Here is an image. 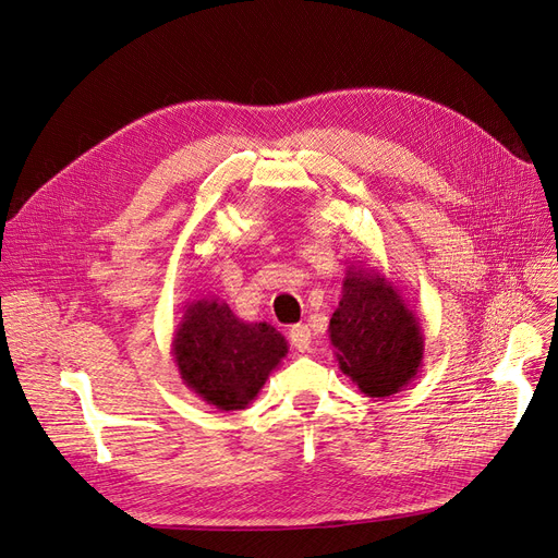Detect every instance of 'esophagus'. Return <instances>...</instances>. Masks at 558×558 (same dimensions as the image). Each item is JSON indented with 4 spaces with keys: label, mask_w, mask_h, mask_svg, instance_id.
<instances>
[{
    "label": "esophagus",
    "mask_w": 558,
    "mask_h": 558,
    "mask_svg": "<svg viewBox=\"0 0 558 558\" xmlns=\"http://www.w3.org/2000/svg\"><path fill=\"white\" fill-rule=\"evenodd\" d=\"M288 337H291V343L295 350L300 352L311 350V339L314 337H311V329L306 325H293L291 331H288Z\"/></svg>",
    "instance_id": "34e87169"
}]
</instances>
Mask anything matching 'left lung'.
I'll list each match as a JSON object with an SVG mask.
<instances>
[{
    "label": "left lung",
    "mask_w": 558,
    "mask_h": 558,
    "mask_svg": "<svg viewBox=\"0 0 558 558\" xmlns=\"http://www.w3.org/2000/svg\"><path fill=\"white\" fill-rule=\"evenodd\" d=\"M339 368L371 398L405 389L423 366V331L398 288L368 267H348L329 320Z\"/></svg>",
    "instance_id": "1"
}]
</instances>
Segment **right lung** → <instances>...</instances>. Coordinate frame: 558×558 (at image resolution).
I'll return each mask as SVG.
<instances>
[{"instance_id": "1", "label": "right lung", "mask_w": 558, "mask_h": 558, "mask_svg": "<svg viewBox=\"0 0 558 558\" xmlns=\"http://www.w3.org/2000/svg\"><path fill=\"white\" fill-rule=\"evenodd\" d=\"M171 354L183 385L208 405L244 410L288 354L272 325L240 320L219 298L192 300L178 323Z\"/></svg>"}]
</instances>
